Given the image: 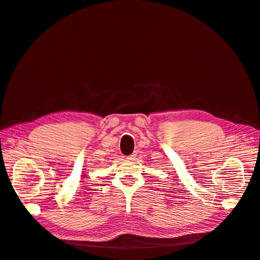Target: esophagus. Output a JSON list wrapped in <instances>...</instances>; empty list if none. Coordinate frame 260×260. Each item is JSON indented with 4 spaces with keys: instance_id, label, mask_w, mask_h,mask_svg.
<instances>
[{
    "instance_id": "34e87169",
    "label": "esophagus",
    "mask_w": 260,
    "mask_h": 260,
    "mask_svg": "<svg viewBox=\"0 0 260 260\" xmlns=\"http://www.w3.org/2000/svg\"><path fill=\"white\" fill-rule=\"evenodd\" d=\"M127 159L130 160V162H131V160H135L136 159V154H132V155L127 156Z\"/></svg>"
}]
</instances>
